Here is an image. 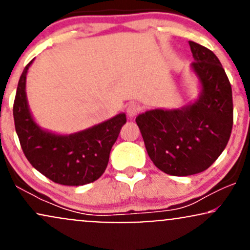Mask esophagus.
<instances>
[{
	"label": "esophagus",
	"instance_id": "1",
	"mask_svg": "<svg viewBox=\"0 0 250 250\" xmlns=\"http://www.w3.org/2000/svg\"><path fill=\"white\" fill-rule=\"evenodd\" d=\"M141 113V105L137 104V103H129L127 105V114L130 119H133L137 115V114Z\"/></svg>",
	"mask_w": 250,
	"mask_h": 250
}]
</instances>
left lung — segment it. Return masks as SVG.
Segmentation results:
<instances>
[{
  "label": "left lung",
  "mask_w": 250,
  "mask_h": 250,
  "mask_svg": "<svg viewBox=\"0 0 250 250\" xmlns=\"http://www.w3.org/2000/svg\"><path fill=\"white\" fill-rule=\"evenodd\" d=\"M199 99L181 109H154L136 123L150 160L163 173L188 176L206 170L225 150L233 128V94L222 64L208 48L189 41Z\"/></svg>",
  "instance_id": "1"
}]
</instances>
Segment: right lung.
Listing matches in <instances>:
<instances>
[{
	"label": "right lung",
	"instance_id": "add662e5",
	"mask_svg": "<svg viewBox=\"0 0 250 250\" xmlns=\"http://www.w3.org/2000/svg\"><path fill=\"white\" fill-rule=\"evenodd\" d=\"M30 61L17 85L14 122L22 150L28 161L45 177L63 186H83L104 173L111 147L127 122L125 114L70 135H57L36 125L28 107L25 79Z\"/></svg>",
	"mask_w": 250,
	"mask_h": 250
}]
</instances>
